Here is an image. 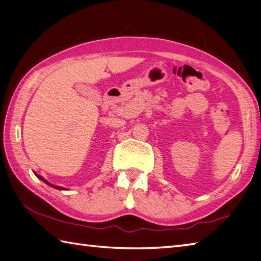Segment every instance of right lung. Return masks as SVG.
Wrapping results in <instances>:
<instances>
[{
  "label": "right lung",
  "instance_id": "add662e5",
  "mask_svg": "<svg viewBox=\"0 0 261 261\" xmlns=\"http://www.w3.org/2000/svg\"><path fill=\"white\" fill-rule=\"evenodd\" d=\"M35 173V175L37 176L40 181H43L44 183H46V185L47 186H49V187H52V188H54V189H58V190H66L65 188H63V187H59V186H54V185H52V183H49L47 180H45V178L42 176V175H39V174H37V173L36 172H34Z\"/></svg>",
  "mask_w": 261,
  "mask_h": 261
}]
</instances>
